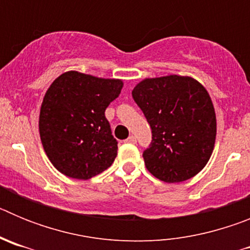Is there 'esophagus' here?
I'll return each instance as SVG.
<instances>
[{
    "label": "esophagus",
    "mask_w": 250,
    "mask_h": 250,
    "mask_svg": "<svg viewBox=\"0 0 250 250\" xmlns=\"http://www.w3.org/2000/svg\"><path fill=\"white\" fill-rule=\"evenodd\" d=\"M125 143H129V144H135V143H136V138L134 135L129 136V138H127L126 140H125Z\"/></svg>",
    "instance_id": "obj_1"
}]
</instances>
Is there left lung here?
Returning <instances> with one entry per match:
<instances>
[{"mask_svg":"<svg viewBox=\"0 0 250 250\" xmlns=\"http://www.w3.org/2000/svg\"><path fill=\"white\" fill-rule=\"evenodd\" d=\"M131 94L151 127V144L143 152L150 173L180 183L202 171L216 136L215 111L204 86L193 77L169 75L140 81Z\"/></svg>","mask_w":250,"mask_h":250,"instance_id":"1","label":"left lung"}]
</instances>
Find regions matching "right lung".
Returning a JSON list of instances; mask_svg holds the SVG:
<instances>
[{"label": "right lung", "instance_id": "obj_1", "mask_svg": "<svg viewBox=\"0 0 250 250\" xmlns=\"http://www.w3.org/2000/svg\"><path fill=\"white\" fill-rule=\"evenodd\" d=\"M123 81L77 71L51 83L40 110V138L60 173L87 180L111 167L118 155L105 110L120 95Z\"/></svg>", "mask_w": 250, "mask_h": 250}]
</instances>
